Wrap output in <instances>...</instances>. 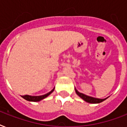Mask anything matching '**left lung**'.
Masks as SVG:
<instances>
[{
	"label": "left lung",
	"instance_id": "obj_1",
	"mask_svg": "<svg viewBox=\"0 0 127 127\" xmlns=\"http://www.w3.org/2000/svg\"><path fill=\"white\" fill-rule=\"evenodd\" d=\"M76 93L78 95H79L82 99H83L84 100L86 101V102L90 103H101L104 100H105L107 98L105 99H98V98H95V97H93L88 96L84 94H82V93H80L79 92H78L75 88Z\"/></svg>",
	"mask_w": 127,
	"mask_h": 127
}]
</instances>
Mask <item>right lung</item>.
<instances>
[{
    "mask_svg": "<svg viewBox=\"0 0 127 127\" xmlns=\"http://www.w3.org/2000/svg\"><path fill=\"white\" fill-rule=\"evenodd\" d=\"M53 91L54 89H53L50 92L47 93V94H46L45 95H40V96H31V95H22V97L25 99L30 101H39L47 97L48 95H49Z\"/></svg>",
    "mask_w": 127,
    "mask_h": 127,
    "instance_id": "right-lung-1",
    "label": "right lung"
}]
</instances>
